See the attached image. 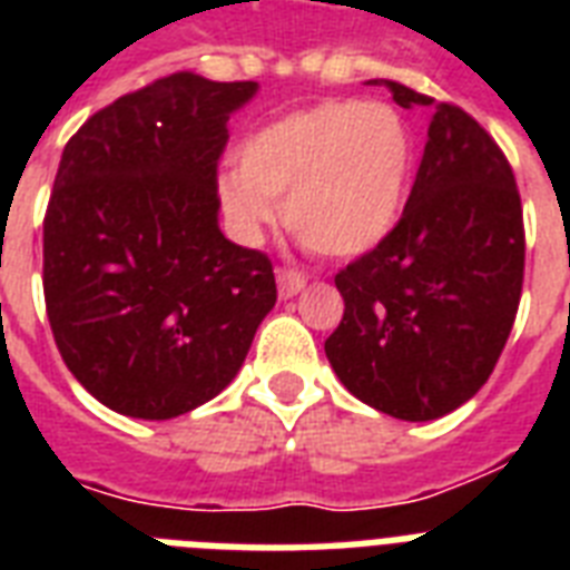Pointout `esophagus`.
<instances>
[{"label": "esophagus", "instance_id": "34e87169", "mask_svg": "<svg viewBox=\"0 0 570 570\" xmlns=\"http://www.w3.org/2000/svg\"><path fill=\"white\" fill-rule=\"evenodd\" d=\"M304 275H298V272H293V268H277V293H281V298H293V295H298L304 289Z\"/></svg>", "mask_w": 570, "mask_h": 570}]
</instances>
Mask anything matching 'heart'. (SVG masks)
<instances>
[{"label":"heart","instance_id":"1","mask_svg":"<svg viewBox=\"0 0 570 570\" xmlns=\"http://www.w3.org/2000/svg\"><path fill=\"white\" fill-rule=\"evenodd\" d=\"M239 177L222 180L224 213L245 239L266 230L284 200L286 227L316 254L375 248L405 204L414 145L393 106L328 100L268 124L239 147Z\"/></svg>","mask_w":570,"mask_h":570}]
</instances>
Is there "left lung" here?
<instances>
[{
  "label": "left lung",
  "instance_id": "obj_1",
  "mask_svg": "<svg viewBox=\"0 0 570 570\" xmlns=\"http://www.w3.org/2000/svg\"><path fill=\"white\" fill-rule=\"evenodd\" d=\"M381 85L402 109H432L429 141L402 218L334 277L346 311L325 355L361 402L420 423L476 396L503 355L523 289V206L476 118Z\"/></svg>",
  "mask_w": 570,
  "mask_h": 570
}]
</instances>
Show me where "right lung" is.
Instances as JSON below:
<instances>
[{
    "instance_id": "add662e5",
    "label": "right lung",
    "mask_w": 570,
    "mask_h": 570,
    "mask_svg": "<svg viewBox=\"0 0 570 570\" xmlns=\"http://www.w3.org/2000/svg\"><path fill=\"white\" fill-rule=\"evenodd\" d=\"M257 82L180 73L94 111L43 215V302L94 399L171 420L218 396L277 302L272 259L218 230L227 118Z\"/></svg>"
}]
</instances>
